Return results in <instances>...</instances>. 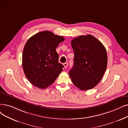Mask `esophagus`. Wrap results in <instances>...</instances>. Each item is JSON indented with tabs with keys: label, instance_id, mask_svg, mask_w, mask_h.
<instances>
[{
	"label": "esophagus",
	"instance_id": "esophagus-1",
	"mask_svg": "<svg viewBox=\"0 0 128 128\" xmlns=\"http://www.w3.org/2000/svg\"><path fill=\"white\" fill-rule=\"evenodd\" d=\"M68 63H64L63 64V65H64V68H67V66H68Z\"/></svg>",
	"mask_w": 128,
	"mask_h": 128
}]
</instances>
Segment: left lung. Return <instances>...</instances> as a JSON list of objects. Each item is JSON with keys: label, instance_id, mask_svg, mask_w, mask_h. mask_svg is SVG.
Here are the masks:
<instances>
[{"label": "left lung", "instance_id": "left-lung-1", "mask_svg": "<svg viewBox=\"0 0 128 128\" xmlns=\"http://www.w3.org/2000/svg\"><path fill=\"white\" fill-rule=\"evenodd\" d=\"M71 44L74 59L69 72L70 79L80 90H90L101 80L106 70V50L101 42L90 34L74 38Z\"/></svg>", "mask_w": 128, "mask_h": 128}]
</instances>
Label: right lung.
<instances>
[{"instance_id": "add662e5", "label": "right lung", "mask_w": 128, "mask_h": 128, "mask_svg": "<svg viewBox=\"0 0 128 128\" xmlns=\"http://www.w3.org/2000/svg\"><path fill=\"white\" fill-rule=\"evenodd\" d=\"M63 36L52 32H38L29 38L22 54V67L28 80L41 89L52 85L64 66L58 62L56 48Z\"/></svg>"}]
</instances>
